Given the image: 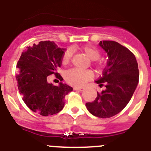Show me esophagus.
Returning a JSON list of instances; mask_svg holds the SVG:
<instances>
[{
  "mask_svg": "<svg viewBox=\"0 0 151 151\" xmlns=\"http://www.w3.org/2000/svg\"><path fill=\"white\" fill-rule=\"evenodd\" d=\"M74 90H77V91H83L84 90V88H79V87H74Z\"/></svg>",
  "mask_w": 151,
  "mask_h": 151,
  "instance_id": "1",
  "label": "esophagus"
}]
</instances>
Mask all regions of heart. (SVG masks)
Masks as SVG:
<instances>
[{"label": "heart", "mask_w": 151, "mask_h": 151, "mask_svg": "<svg viewBox=\"0 0 151 151\" xmlns=\"http://www.w3.org/2000/svg\"><path fill=\"white\" fill-rule=\"evenodd\" d=\"M81 51L85 53L88 58L92 62V65L97 68L101 66V63L98 61L101 56V52L97 47L92 46H85V47L80 48ZM72 58V52L70 50H66L64 52L62 57V63L63 65H67L71 62ZM94 73L91 70H80L77 68L70 69L65 74V81L69 85L73 86L81 87L85 85L88 81L93 78Z\"/></svg>", "instance_id": "b5f03b06"}]
</instances>
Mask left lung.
Masks as SVG:
<instances>
[{
    "label": "left lung",
    "instance_id": "left-lung-1",
    "mask_svg": "<svg viewBox=\"0 0 151 151\" xmlns=\"http://www.w3.org/2000/svg\"><path fill=\"white\" fill-rule=\"evenodd\" d=\"M100 46L109 56L107 68L97 80L106 89L98 92L95 100L86 104L91 114L101 118L117 115L127 105L139 80L136 59L130 50L114 41H101Z\"/></svg>",
    "mask_w": 151,
    "mask_h": 151
}]
</instances>
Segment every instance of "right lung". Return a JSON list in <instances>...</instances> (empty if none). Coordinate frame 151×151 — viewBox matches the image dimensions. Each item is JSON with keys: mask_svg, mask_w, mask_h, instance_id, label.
Wrapping results in <instances>:
<instances>
[{"mask_svg": "<svg viewBox=\"0 0 151 151\" xmlns=\"http://www.w3.org/2000/svg\"><path fill=\"white\" fill-rule=\"evenodd\" d=\"M64 49L57 47L53 42L42 41L27 47L17 63L16 80L23 101L33 112L42 116L58 113L64 107V98L73 88L60 83L53 85L47 81L54 74L59 81L63 77L57 69L61 66Z\"/></svg>", "mask_w": 151, "mask_h": 151, "instance_id": "add662e5", "label": "right lung"}]
</instances>
